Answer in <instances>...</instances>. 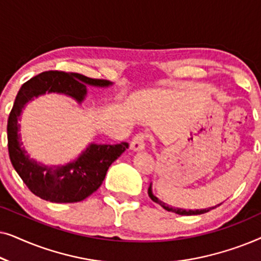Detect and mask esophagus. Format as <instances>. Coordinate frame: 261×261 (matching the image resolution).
<instances>
[{
  "label": "esophagus",
  "mask_w": 261,
  "mask_h": 261,
  "mask_svg": "<svg viewBox=\"0 0 261 261\" xmlns=\"http://www.w3.org/2000/svg\"><path fill=\"white\" fill-rule=\"evenodd\" d=\"M145 140L146 135L144 133H139L133 138V140L130 142V149L132 151H142L145 148Z\"/></svg>",
  "instance_id": "1"
}]
</instances>
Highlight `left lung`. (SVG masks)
<instances>
[{"mask_svg":"<svg viewBox=\"0 0 261 261\" xmlns=\"http://www.w3.org/2000/svg\"><path fill=\"white\" fill-rule=\"evenodd\" d=\"M148 196H149V198H151L153 202L158 203V204L162 205L164 209L167 210V212L176 213V214H178V215H187V216H190V215H201V214L208 213L209 210L215 209L216 206L221 205V203H220V204H217V205H215V206H212V208H206V209H196V210H187V209H181V208H172V206L167 205L166 203H164L163 201H160V199H159L158 197H155V196L153 195V192H152V184L149 185V188H148Z\"/></svg>","mask_w":261,"mask_h":261,"instance_id":"8db88e82","label":"left lung"}]
</instances>
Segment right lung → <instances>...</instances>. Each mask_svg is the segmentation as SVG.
I'll list each match as a JSON object with an SVG mask.
<instances>
[{
  "instance_id": "1",
  "label": "right lung",
  "mask_w": 261,
  "mask_h": 261,
  "mask_svg": "<svg viewBox=\"0 0 261 261\" xmlns=\"http://www.w3.org/2000/svg\"><path fill=\"white\" fill-rule=\"evenodd\" d=\"M112 84L109 81L94 80L81 73L46 71L21 87L7 124L8 151L14 169L35 196L55 203L83 201L101 187L109 166L126 151L128 144H90L73 162L58 166L44 165L30 158L22 147L19 117L24 106L46 92L64 94L82 103L87 96V85L105 88Z\"/></svg>"
}]
</instances>
